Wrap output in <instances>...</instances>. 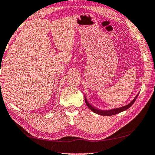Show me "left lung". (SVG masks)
Segmentation results:
<instances>
[{
    "label": "left lung",
    "mask_w": 155,
    "mask_h": 155,
    "mask_svg": "<svg viewBox=\"0 0 155 155\" xmlns=\"http://www.w3.org/2000/svg\"><path fill=\"white\" fill-rule=\"evenodd\" d=\"M138 94H139V92H138V93L137 94V96H136L133 99V100L131 101L130 103H129L127 105H125V106H124V107H122L112 108V109H108V110H100V109H97V108H95L94 107H92L91 104L87 101L86 97H85V95H84V97H85V104H86L87 107H88L92 112L95 113V114H98V115H107V116H109V115H114L115 114H119V113H121L122 111H124V110L128 109V108L129 107H131V105L134 103V101H136V100H137Z\"/></svg>",
    "instance_id": "left-lung-1"
}]
</instances>
